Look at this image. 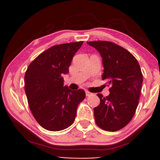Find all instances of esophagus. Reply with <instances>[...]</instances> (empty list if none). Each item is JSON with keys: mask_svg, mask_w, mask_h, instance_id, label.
Masks as SVG:
<instances>
[{"mask_svg": "<svg viewBox=\"0 0 160 160\" xmlns=\"http://www.w3.org/2000/svg\"><path fill=\"white\" fill-rule=\"evenodd\" d=\"M85 93H86L87 97H89L90 95H92V93H90V92L88 91V90H85Z\"/></svg>", "mask_w": 160, "mask_h": 160, "instance_id": "1", "label": "esophagus"}]
</instances>
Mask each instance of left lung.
<instances>
[{"label":"left lung","instance_id":"8db88e82","mask_svg":"<svg viewBox=\"0 0 160 160\" xmlns=\"http://www.w3.org/2000/svg\"><path fill=\"white\" fill-rule=\"evenodd\" d=\"M102 57L104 72L110 94L104 98L98 93L101 102L93 109L95 122L102 129L116 132L126 126L138 104L142 73L137 59L128 50L111 42H88Z\"/></svg>","mask_w":160,"mask_h":160}]
</instances>
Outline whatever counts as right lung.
<instances>
[{"mask_svg":"<svg viewBox=\"0 0 160 160\" xmlns=\"http://www.w3.org/2000/svg\"><path fill=\"white\" fill-rule=\"evenodd\" d=\"M83 42L64 43L49 48L28 66L25 75V90L30 110L45 129L57 132L68 128L75 120L84 90L63 86V74Z\"/></svg>","mask_w":160,"mask_h":160,"instance_id":"obj_1","label":"right lung"}]
</instances>
